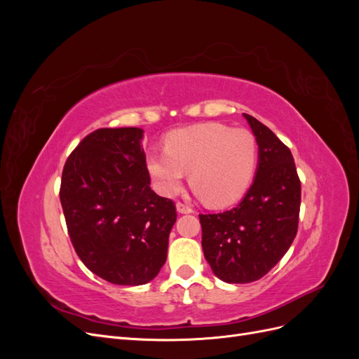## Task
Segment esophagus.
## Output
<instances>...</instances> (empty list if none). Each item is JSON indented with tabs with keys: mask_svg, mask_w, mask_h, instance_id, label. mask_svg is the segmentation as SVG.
Wrapping results in <instances>:
<instances>
[{
	"mask_svg": "<svg viewBox=\"0 0 359 359\" xmlns=\"http://www.w3.org/2000/svg\"><path fill=\"white\" fill-rule=\"evenodd\" d=\"M177 210L181 214H189V212L193 211L191 206H189L187 203H184V202H177Z\"/></svg>",
	"mask_w": 359,
	"mask_h": 359,
	"instance_id": "obj_1",
	"label": "esophagus"
}]
</instances>
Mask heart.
Segmentation results:
<instances>
[{"label": "heart", "mask_w": 359, "mask_h": 359, "mask_svg": "<svg viewBox=\"0 0 359 359\" xmlns=\"http://www.w3.org/2000/svg\"><path fill=\"white\" fill-rule=\"evenodd\" d=\"M257 142L247 128L203 123L175 130L166 149L153 151L147 166L160 193L173 196L181 190L186 172L199 196L212 206L240 199L253 180Z\"/></svg>", "instance_id": "b5f03b06"}]
</instances>
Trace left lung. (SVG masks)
<instances>
[{
    "mask_svg": "<svg viewBox=\"0 0 359 359\" xmlns=\"http://www.w3.org/2000/svg\"><path fill=\"white\" fill-rule=\"evenodd\" d=\"M259 145L256 178L235 208L199 214L202 248L212 273L226 283H252L273 269L298 232L301 181L290 149L244 114Z\"/></svg>",
    "mask_w": 359,
    "mask_h": 359,
    "instance_id": "1",
    "label": "left lung"
}]
</instances>
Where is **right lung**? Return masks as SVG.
<instances>
[{
  "label": "right lung",
  "instance_id": "1",
  "mask_svg": "<svg viewBox=\"0 0 359 359\" xmlns=\"http://www.w3.org/2000/svg\"><path fill=\"white\" fill-rule=\"evenodd\" d=\"M142 133L137 127L94 130L62 169L60 199L74 252L112 285L153 280L177 222L173 201L149 187Z\"/></svg>",
  "mask_w": 359,
  "mask_h": 359
}]
</instances>
